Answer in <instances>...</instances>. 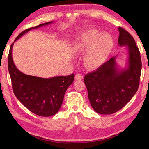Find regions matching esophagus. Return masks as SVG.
Segmentation results:
<instances>
[{
  "instance_id": "esophagus-1",
  "label": "esophagus",
  "mask_w": 149,
  "mask_h": 149,
  "mask_svg": "<svg viewBox=\"0 0 149 149\" xmlns=\"http://www.w3.org/2000/svg\"><path fill=\"white\" fill-rule=\"evenodd\" d=\"M74 79L76 81H81L83 79V76L81 74L78 73L75 75Z\"/></svg>"
}]
</instances>
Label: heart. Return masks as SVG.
<instances>
[{
	"label": "heart",
	"instance_id": "obj_1",
	"mask_svg": "<svg viewBox=\"0 0 149 149\" xmlns=\"http://www.w3.org/2000/svg\"><path fill=\"white\" fill-rule=\"evenodd\" d=\"M113 41L110 36L101 34L97 29L85 30L73 42L71 50L74 55H80L85 52L84 65L88 69L100 66L110 54Z\"/></svg>",
	"mask_w": 149,
	"mask_h": 149
}]
</instances>
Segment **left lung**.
Here are the masks:
<instances>
[{
    "label": "left lung",
    "mask_w": 149,
    "mask_h": 149,
    "mask_svg": "<svg viewBox=\"0 0 149 149\" xmlns=\"http://www.w3.org/2000/svg\"><path fill=\"white\" fill-rule=\"evenodd\" d=\"M118 30V45L125 46L128 52L125 68L117 66L116 55L84 78L89 102L100 114H112L121 109L136 93L139 86L142 69L139 49L127 31L120 26Z\"/></svg>",
    "instance_id": "left-lung-1"
}]
</instances>
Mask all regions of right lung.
<instances>
[{
    "mask_svg": "<svg viewBox=\"0 0 149 149\" xmlns=\"http://www.w3.org/2000/svg\"><path fill=\"white\" fill-rule=\"evenodd\" d=\"M52 23V21L46 22L23 31L17 36L14 42L31 29ZM14 42L11 45L8 53V68L16 97L35 114L43 117L53 116L60 110L66 91L73 82L74 74L43 78L22 73L17 69L12 59V52Z\"/></svg>",
    "mask_w": 149,
    "mask_h": 149,
    "instance_id": "add662e5",
    "label": "right lung"
}]
</instances>
